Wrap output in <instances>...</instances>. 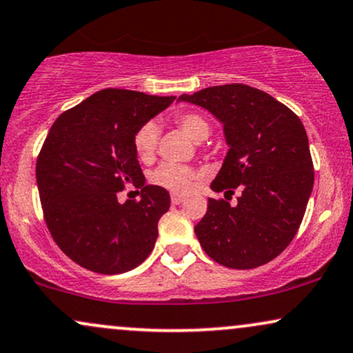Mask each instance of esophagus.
<instances>
[{"label":"esophagus","instance_id":"1","mask_svg":"<svg viewBox=\"0 0 353 353\" xmlns=\"http://www.w3.org/2000/svg\"><path fill=\"white\" fill-rule=\"evenodd\" d=\"M184 201H185L184 195H181V194H172V195H171L172 205H179V203H182Z\"/></svg>","mask_w":353,"mask_h":353}]
</instances>
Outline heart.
<instances>
[{"mask_svg":"<svg viewBox=\"0 0 353 353\" xmlns=\"http://www.w3.org/2000/svg\"><path fill=\"white\" fill-rule=\"evenodd\" d=\"M176 125L184 131L189 138L194 141H202L209 136L210 125L203 114L188 110V112H179L174 117ZM159 130L156 123L148 121L136 130L133 136V148L136 156L143 163H150L154 158L156 146H158ZM199 177V172L194 168L184 164H172L163 163L150 174L151 184L158 185L161 189L171 190L176 194L189 192L192 189L195 179Z\"/></svg>","mask_w":353,"mask_h":353,"instance_id":"heart-1","label":"heart"}]
</instances>
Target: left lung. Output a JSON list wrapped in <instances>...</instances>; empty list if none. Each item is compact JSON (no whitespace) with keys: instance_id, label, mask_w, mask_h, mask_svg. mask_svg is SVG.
I'll use <instances>...</instances> for the list:
<instances>
[{"instance_id":"1","label":"left lung","mask_w":353,"mask_h":353,"mask_svg":"<svg viewBox=\"0 0 353 353\" xmlns=\"http://www.w3.org/2000/svg\"><path fill=\"white\" fill-rule=\"evenodd\" d=\"M223 123L228 150L210 188L235 194L209 199L194 227L203 252L233 270L266 265L284 252L303 222L314 185V164L303 121L266 92L243 83L217 85L182 95Z\"/></svg>"}]
</instances>
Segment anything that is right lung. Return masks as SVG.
Returning a JSON list of instances; mask_svg holds the SVG:
<instances>
[{"instance_id":"1","label":"right lung","mask_w":353,"mask_h":353,"mask_svg":"<svg viewBox=\"0 0 353 353\" xmlns=\"http://www.w3.org/2000/svg\"><path fill=\"white\" fill-rule=\"evenodd\" d=\"M174 100L105 88L50 126L36 163L42 214L55 243L77 265L100 274L125 273L154 248L171 197L144 184L133 136ZM130 183L142 199L120 204L117 192Z\"/></svg>"}]
</instances>
